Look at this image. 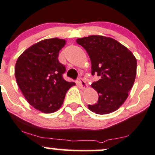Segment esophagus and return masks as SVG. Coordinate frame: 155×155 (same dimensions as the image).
I'll use <instances>...</instances> for the list:
<instances>
[{
	"instance_id": "1",
	"label": "esophagus",
	"mask_w": 155,
	"mask_h": 155,
	"mask_svg": "<svg viewBox=\"0 0 155 155\" xmlns=\"http://www.w3.org/2000/svg\"><path fill=\"white\" fill-rule=\"evenodd\" d=\"M79 84L80 85V87H82V89H87V84L86 83L85 81H84L82 78H79Z\"/></svg>"
}]
</instances>
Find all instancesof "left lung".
I'll use <instances>...</instances> for the list:
<instances>
[{"mask_svg":"<svg viewBox=\"0 0 155 155\" xmlns=\"http://www.w3.org/2000/svg\"><path fill=\"white\" fill-rule=\"evenodd\" d=\"M91 61V74L100 76L91 87L98 93V101L88 108L97 114H107L119 108L133 87L137 59L133 53L115 39L102 35L78 38Z\"/></svg>","mask_w":155,"mask_h":155,"instance_id":"8db88e82","label":"left lung"}]
</instances>
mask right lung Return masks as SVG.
Instances as JSON below:
<instances>
[{
    "label": "right lung",
    "instance_id": "obj_1",
    "mask_svg": "<svg viewBox=\"0 0 155 155\" xmlns=\"http://www.w3.org/2000/svg\"><path fill=\"white\" fill-rule=\"evenodd\" d=\"M65 44L64 39H45L27 49L16 61L15 76L19 88L29 104L43 113L58 110L67 91L75 85L63 79L65 67L58 59Z\"/></svg>",
    "mask_w": 155,
    "mask_h": 155
}]
</instances>
